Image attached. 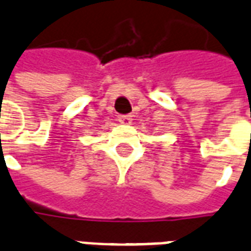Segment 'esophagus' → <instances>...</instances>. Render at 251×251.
<instances>
[{
	"mask_svg": "<svg viewBox=\"0 0 251 251\" xmlns=\"http://www.w3.org/2000/svg\"><path fill=\"white\" fill-rule=\"evenodd\" d=\"M118 121L121 122V124H131L133 121V116H130V114H121V116H118Z\"/></svg>",
	"mask_w": 251,
	"mask_h": 251,
	"instance_id": "34e87169",
	"label": "esophagus"
}]
</instances>
